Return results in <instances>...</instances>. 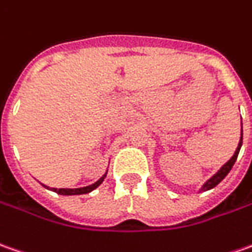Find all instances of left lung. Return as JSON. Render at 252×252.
<instances>
[{
	"label": "left lung",
	"instance_id": "left-lung-1",
	"mask_svg": "<svg viewBox=\"0 0 252 252\" xmlns=\"http://www.w3.org/2000/svg\"><path fill=\"white\" fill-rule=\"evenodd\" d=\"M241 144H243V129H241V138H240V143H239V147H237V150H236V153H234V155H233L232 158L229 159V162H226L223 166L220 168V170L218 172L217 175H214V176L209 179L208 182L205 183V185L201 187L200 191H207V190H211V189H214L215 186H218L222 180H223L224 177H226V175L230 172V169L233 168V165H234V162H236V159H237V155H239V151H240V147Z\"/></svg>",
	"mask_w": 252,
	"mask_h": 252
}]
</instances>
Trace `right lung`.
<instances>
[{"instance_id": "obj_1", "label": "right lung", "mask_w": 252, "mask_h": 252, "mask_svg": "<svg viewBox=\"0 0 252 252\" xmlns=\"http://www.w3.org/2000/svg\"><path fill=\"white\" fill-rule=\"evenodd\" d=\"M106 173L104 175V176L99 179L98 182H95L94 185L91 186H87V187H82V189H52L55 193L58 194H62V195H76V194H87L90 193V191H93L94 189H97L101 183H102V180L105 179Z\"/></svg>"}]
</instances>
